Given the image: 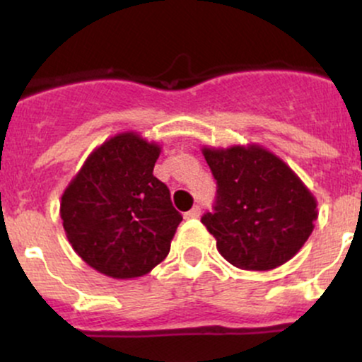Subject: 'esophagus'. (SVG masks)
Wrapping results in <instances>:
<instances>
[{"label": "esophagus", "instance_id": "1", "mask_svg": "<svg viewBox=\"0 0 362 362\" xmlns=\"http://www.w3.org/2000/svg\"><path fill=\"white\" fill-rule=\"evenodd\" d=\"M184 216H185V219H197L199 216H201V207H199V206H194L192 209L187 211V213H185Z\"/></svg>", "mask_w": 362, "mask_h": 362}]
</instances>
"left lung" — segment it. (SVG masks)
I'll return each instance as SVG.
<instances>
[{
    "label": "left lung",
    "mask_w": 362,
    "mask_h": 362,
    "mask_svg": "<svg viewBox=\"0 0 362 362\" xmlns=\"http://www.w3.org/2000/svg\"><path fill=\"white\" fill-rule=\"evenodd\" d=\"M218 182L214 213L202 224L218 252L243 271H271L293 259L318 218L317 199L279 156L259 144L202 148Z\"/></svg>",
    "instance_id": "left-lung-1"
}]
</instances>
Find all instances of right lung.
Instances as JSON below:
<instances>
[{
  "mask_svg": "<svg viewBox=\"0 0 362 362\" xmlns=\"http://www.w3.org/2000/svg\"><path fill=\"white\" fill-rule=\"evenodd\" d=\"M160 153L138 132H120L90 153L64 189L66 236L95 271L134 279L167 259L182 214L153 175Z\"/></svg>",
  "mask_w": 362,
  "mask_h": 362,
  "instance_id": "1",
  "label": "right lung"
}]
</instances>
